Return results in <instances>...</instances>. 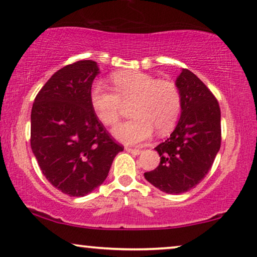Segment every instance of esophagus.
Instances as JSON below:
<instances>
[{"mask_svg": "<svg viewBox=\"0 0 257 257\" xmlns=\"http://www.w3.org/2000/svg\"><path fill=\"white\" fill-rule=\"evenodd\" d=\"M125 150H126V152L135 154V156H139V154L143 152L142 150H139V149H131V147H126Z\"/></svg>", "mask_w": 257, "mask_h": 257, "instance_id": "obj_1", "label": "esophagus"}]
</instances>
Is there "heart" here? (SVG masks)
<instances>
[{
	"instance_id": "heart-1",
	"label": "heart",
	"mask_w": 257,
	"mask_h": 257,
	"mask_svg": "<svg viewBox=\"0 0 257 257\" xmlns=\"http://www.w3.org/2000/svg\"><path fill=\"white\" fill-rule=\"evenodd\" d=\"M111 82L115 92L96 83L90 91V103L94 115L105 126H114L124 105L133 104L131 114L135 119L112 131L118 142L138 145L150 139L154 130L160 136L167 135L177 125L182 99L174 82L135 70L114 73Z\"/></svg>"
}]
</instances>
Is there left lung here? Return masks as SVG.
I'll return each mask as SVG.
<instances>
[{
	"mask_svg": "<svg viewBox=\"0 0 257 257\" xmlns=\"http://www.w3.org/2000/svg\"><path fill=\"white\" fill-rule=\"evenodd\" d=\"M182 106L170 138L158 145L160 164L144 177L168 194L195 187L212 167L221 145V112L208 87L187 69L175 80Z\"/></svg>",
	"mask_w": 257,
	"mask_h": 257,
	"instance_id": "obj_1",
	"label": "left lung"
}]
</instances>
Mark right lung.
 Listing matches in <instances>:
<instances>
[{"instance_id": "obj_1", "label": "right lung", "mask_w": 257, "mask_h": 257, "mask_svg": "<svg viewBox=\"0 0 257 257\" xmlns=\"http://www.w3.org/2000/svg\"><path fill=\"white\" fill-rule=\"evenodd\" d=\"M99 68L78 61L51 76L35 98L30 145L42 173L64 194L84 196L106 179L124 147L98 120L90 91Z\"/></svg>"}]
</instances>
